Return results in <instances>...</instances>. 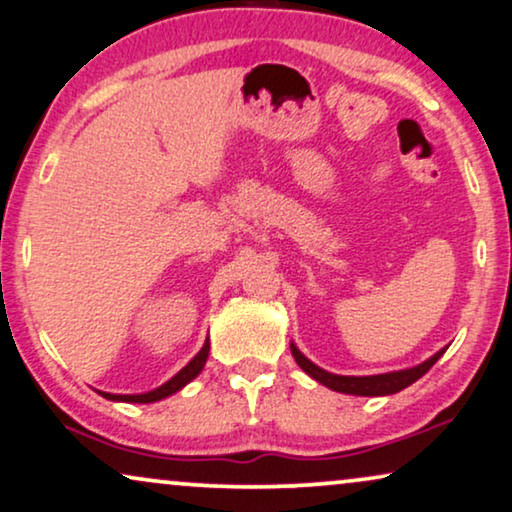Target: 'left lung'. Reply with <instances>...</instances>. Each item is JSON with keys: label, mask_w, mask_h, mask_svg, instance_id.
Here are the masks:
<instances>
[{"label": "left lung", "mask_w": 512, "mask_h": 512, "mask_svg": "<svg viewBox=\"0 0 512 512\" xmlns=\"http://www.w3.org/2000/svg\"><path fill=\"white\" fill-rule=\"evenodd\" d=\"M290 351H292V358L297 360V365L302 367V370L309 374L311 379L320 381V384L332 388V391L349 393V395H391V393L403 391V388H407L417 379L424 377V374L431 370L435 363H438L442 353L447 351V346L445 349H440L438 353H433V356L424 360V363L407 367V370L370 374V377H344V374H332V372L323 370V367H318L316 363H311V360L306 358L295 344H290Z\"/></svg>", "instance_id": "8db88e82"}]
</instances>
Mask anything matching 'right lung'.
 Segmentation results:
<instances>
[{
  "instance_id": "1",
  "label": "right lung",
  "mask_w": 512,
  "mask_h": 512,
  "mask_svg": "<svg viewBox=\"0 0 512 512\" xmlns=\"http://www.w3.org/2000/svg\"><path fill=\"white\" fill-rule=\"evenodd\" d=\"M208 353H210V342L206 339V344L201 346V351L196 353V356L189 360V363L182 367L180 372L175 374V377H170L166 384H161L159 388H154V391H147V393H133V395H121V393H102L98 391L102 398L107 400H114V403H156V400H163L168 398V395H173L180 391V388H185L189 381L196 379L203 370V365H206L208 360Z\"/></svg>"
}]
</instances>
